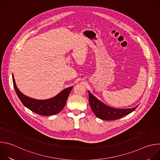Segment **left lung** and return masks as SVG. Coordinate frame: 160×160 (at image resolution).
I'll return each instance as SVG.
<instances>
[{
    "label": "left lung",
    "mask_w": 160,
    "mask_h": 160,
    "mask_svg": "<svg viewBox=\"0 0 160 160\" xmlns=\"http://www.w3.org/2000/svg\"><path fill=\"white\" fill-rule=\"evenodd\" d=\"M89 103L95 115L104 120H115L121 118L133 111L137 107L127 109H117L108 106L98 100L88 91Z\"/></svg>",
    "instance_id": "obj_1"
}]
</instances>
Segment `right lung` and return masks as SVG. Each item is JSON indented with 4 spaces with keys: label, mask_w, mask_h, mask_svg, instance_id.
<instances>
[{
    "label": "right lung",
    "mask_w": 160,
    "mask_h": 160,
    "mask_svg": "<svg viewBox=\"0 0 160 160\" xmlns=\"http://www.w3.org/2000/svg\"><path fill=\"white\" fill-rule=\"evenodd\" d=\"M12 81L16 94L22 104L32 111L43 116H50L59 113L64 108L67 99L73 88V87L66 88L59 94L51 99L38 100L22 94L16 86L13 75Z\"/></svg>",
    "instance_id": "add662e5"
}]
</instances>
